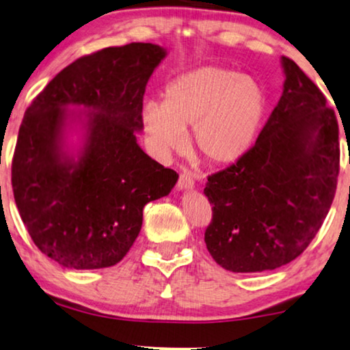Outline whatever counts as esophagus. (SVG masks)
<instances>
[{"instance_id": "1", "label": "esophagus", "mask_w": 350, "mask_h": 350, "mask_svg": "<svg viewBox=\"0 0 350 350\" xmlns=\"http://www.w3.org/2000/svg\"><path fill=\"white\" fill-rule=\"evenodd\" d=\"M194 188V178L189 170H183L180 174L178 183H176V189L178 191H191Z\"/></svg>"}]
</instances>
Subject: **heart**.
Returning <instances> with one entry per match:
<instances>
[{"label": "heart", "mask_w": 350, "mask_h": 350, "mask_svg": "<svg viewBox=\"0 0 350 350\" xmlns=\"http://www.w3.org/2000/svg\"><path fill=\"white\" fill-rule=\"evenodd\" d=\"M267 95L260 83L223 66H200L165 88L164 103L143 107V127L159 154L183 150L185 129L193 127V145L212 165L242 159L265 122Z\"/></svg>", "instance_id": "obj_1"}]
</instances>
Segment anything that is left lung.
<instances>
[{
  "label": "left lung",
  "mask_w": 350,
  "mask_h": 350,
  "mask_svg": "<svg viewBox=\"0 0 350 350\" xmlns=\"http://www.w3.org/2000/svg\"><path fill=\"white\" fill-rule=\"evenodd\" d=\"M284 92L242 159L208 176L205 245L226 271L288 265L319 232L339 174V129L320 89L282 57Z\"/></svg>",
  "instance_id": "left-lung-1"
}]
</instances>
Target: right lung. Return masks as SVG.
Instances as JSON below:
<instances>
[{
  "mask_svg": "<svg viewBox=\"0 0 350 350\" xmlns=\"http://www.w3.org/2000/svg\"><path fill=\"white\" fill-rule=\"evenodd\" d=\"M165 57L151 42L81 57L25 111L14 199L35 245L60 266L102 269L121 261L140 232L143 207L178 180L137 143L146 84Z\"/></svg>",
  "mask_w": 350,
  "mask_h": 350,
  "instance_id": "obj_1",
  "label": "right lung"
}]
</instances>
